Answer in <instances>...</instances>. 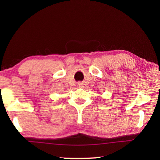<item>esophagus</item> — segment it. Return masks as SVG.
<instances>
[{
	"label": "esophagus",
	"mask_w": 160,
	"mask_h": 160,
	"mask_svg": "<svg viewBox=\"0 0 160 160\" xmlns=\"http://www.w3.org/2000/svg\"><path fill=\"white\" fill-rule=\"evenodd\" d=\"M78 86L79 87V88H82V87H83V85H82V84H81V83H79V84H78Z\"/></svg>",
	"instance_id": "esophagus-1"
}]
</instances>
